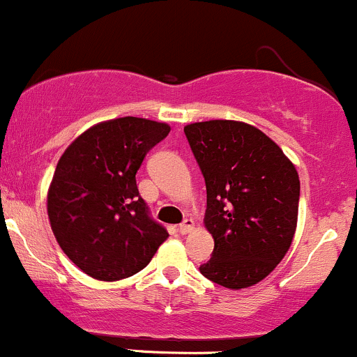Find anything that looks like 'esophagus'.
<instances>
[{
    "instance_id": "34e87169",
    "label": "esophagus",
    "mask_w": 357,
    "mask_h": 357,
    "mask_svg": "<svg viewBox=\"0 0 357 357\" xmlns=\"http://www.w3.org/2000/svg\"><path fill=\"white\" fill-rule=\"evenodd\" d=\"M192 229H194V221H192V219H183V222L178 226L180 234H187V232H190Z\"/></svg>"
}]
</instances>
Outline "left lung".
I'll use <instances>...</instances> for the list:
<instances>
[{
    "instance_id": "left-lung-1",
    "label": "left lung",
    "mask_w": 357,
    "mask_h": 357,
    "mask_svg": "<svg viewBox=\"0 0 357 357\" xmlns=\"http://www.w3.org/2000/svg\"><path fill=\"white\" fill-rule=\"evenodd\" d=\"M183 131L206 180L204 224L214 238L200 273L231 290L253 287L282 261L297 229L295 165L246 123L212 119Z\"/></svg>"
}]
</instances>
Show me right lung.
<instances>
[{
  "instance_id": "right-lung-1",
  "label": "right lung",
  "mask_w": 357,
  "mask_h": 357,
  "mask_svg": "<svg viewBox=\"0 0 357 357\" xmlns=\"http://www.w3.org/2000/svg\"><path fill=\"white\" fill-rule=\"evenodd\" d=\"M170 133L145 118L89 128L60 157L47 211L62 251L86 275L116 282L138 273L168 238L136 187L146 153Z\"/></svg>"
}]
</instances>
